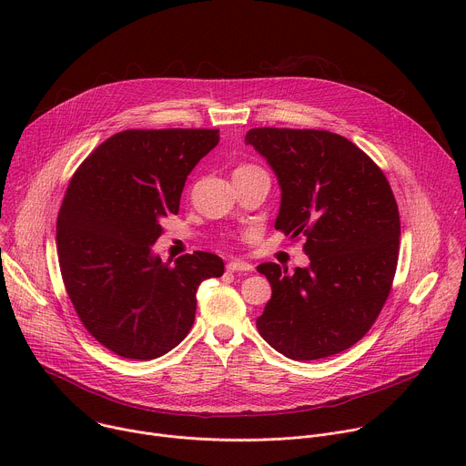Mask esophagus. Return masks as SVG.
I'll return each mask as SVG.
<instances>
[{
	"label": "esophagus",
	"instance_id": "obj_1",
	"mask_svg": "<svg viewBox=\"0 0 466 466\" xmlns=\"http://www.w3.org/2000/svg\"><path fill=\"white\" fill-rule=\"evenodd\" d=\"M227 271L228 273H247V271H252V265L247 263V261L234 259V261L227 263Z\"/></svg>",
	"mask_w": 466,
	"mask_h": 466
}]
</instances>
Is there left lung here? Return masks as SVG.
<instances>
[{
	"label": "left lung",
	"instance_id": "8db88e82",
	"mask_svg": "<svg viewBox=\"0 0 466 466\" xmlns=\"http://www.w3.org/2000/svg\"><path fill=\"white\" fill-rule=\"evenodd\" d=\"M245 144L273 167L282 203L275 228L304 236L309 268L258 265L273 288L256 319L280 354L309 361L356 345L392 286L400 216L383 171L350 140L315 128H250Z\"/></svg>",
	"mask_w": 466,
	"mask_h": 466
}]
</instances>
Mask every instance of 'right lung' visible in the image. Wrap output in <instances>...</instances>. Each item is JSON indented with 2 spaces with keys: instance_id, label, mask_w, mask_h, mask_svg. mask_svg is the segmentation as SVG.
Returning a JSON list of instances; mask_svg holds the SVG:
<instances>
[{
  "instance_id": "right-lung-1",
  "label": "right lung",
  "mask_w": 466,
  "mask_h": 466,
  "mask_svg": "<svg viewBox=\"0 0 466 466\" xmlns=\"http://www.w3.org/2000/svg\"><path fill=\"white\" fill-rule=\"evenodd\" d=\"M218 144V128L123 130L66 189L56 219L60 275L88 334L121 358L155 360L175 349L193 326L198 286L225 273L212 252L169 265L151 250L160 219L178 214L187 175Z\"/></svg>"
}]
</instances>
